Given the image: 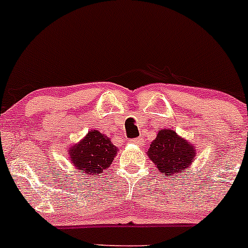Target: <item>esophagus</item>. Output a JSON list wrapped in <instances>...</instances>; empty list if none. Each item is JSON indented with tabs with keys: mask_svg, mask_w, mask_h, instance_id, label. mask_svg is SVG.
<instances>
[{
	"mask_svg": "<svg viewBox=\"0 0 248 248\" xmlns=\"http://www.w3.org/2000/svg\"><path fill=\"white\" fill-rule=\"evenodd\" d=\"M143 140H144V139L139 137V138H137V139H132L131 141L133 144H137V145H141V144H143Z\"/></svg>",
	"mask_w": 248,
	"mask_h": 248,
	"instance_id": "esophagus-1",
	"label": "esophagus"
}]
</instances>
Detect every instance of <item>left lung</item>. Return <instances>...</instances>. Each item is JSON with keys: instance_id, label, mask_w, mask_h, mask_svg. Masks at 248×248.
<instances>
[{"instance_id": "left-lung-1", "label": "left lung", "mask_w": 248, "mask_h": 248, "mask_svg": "<svg viewBox=\"0 0 248 248\" xmlns=\"http://www.w3.org/2000/svg\"><path fill=\"white\" fill-rule=\"evenodd\" d=\"M146 154L155 167L168 177L190 173L189 168L195 161L196 148L173 129L163 128L151 141Z\"/></svg>"}]
</instances>
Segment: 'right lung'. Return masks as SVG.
Returning <instances> with one entry per match:
<instances>
[{
	"instance_id": "obj_1",
	"label": "right lung",
	"mask_w": 248,
	"mask_h": 248,
	"mask_svg": "<svg viewBox=\"0 0 248 248\" xmlns=\"http://www.w3.org/2000/svg\"><path fill=\"white\" fill-rule=\"evenodd\" d=\"M117 150L109 137L92 129L78 143L68 148V155L78 172L97 175L109 170Z\"/></svg>"
}]
</instances>
